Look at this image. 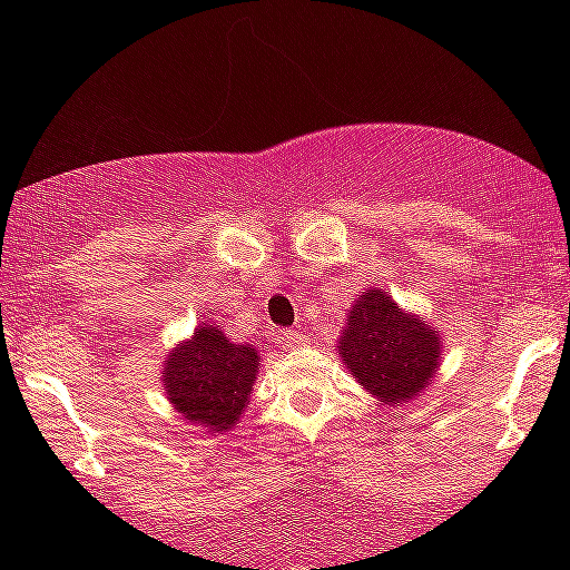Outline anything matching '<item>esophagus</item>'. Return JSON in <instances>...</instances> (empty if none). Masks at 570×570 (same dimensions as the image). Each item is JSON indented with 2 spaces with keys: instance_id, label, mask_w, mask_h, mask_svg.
<instances>
[{
  "instance_id": "1",
  "label": "esophagus",
  "mask_w": 570,
  "mask_h": 570,
  "mask_svg": "<svg viewBox=\"0 0 570 570\" xmlns=\"http://www.w3.org/2000/svg\"><path fill=\"white\" fill-rule=\"evenodd\" d=\"M281 338H284V344H297V342H303V333L301 331H284L281 333Z\"/></svg>"
}]
</instances>
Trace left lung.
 <instances>
[{"instance_id": "8db88e82", "label": "left lung", "mask_w": 570, "mask_h": 570, "mask_svg": "<svg viewBox=\"0 0 570 570\" xmlns=\"http://www.w3.org/2000/svg\"><path fill=\"white\" fill-rule=\"evenodd\" d=\"M439 331L405 314L377 286L353 301L338 355L350 375L386 405H402L430 386L441 364Z\"/></svg>"}]
</instances>
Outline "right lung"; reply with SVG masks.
Masks as SVG:
<instances>
[{
  "instance_id": "obj_1",
  "label": "right lung",
  "mask_w": 570,
  "mask_h": 570,
  "mask_svg": "<svg viewBox=\"0 0 570 570\" xmlns=\"http://www.w3.org/2000/svg\"><path fill=\"white\" fill-rule=\"evenodd\" d=\"M256 372V347L234 344L220 325L204 322L168 355L163 386L187 422L209 433H226L248 407Z\"/></svg>"
}]
</instances>
